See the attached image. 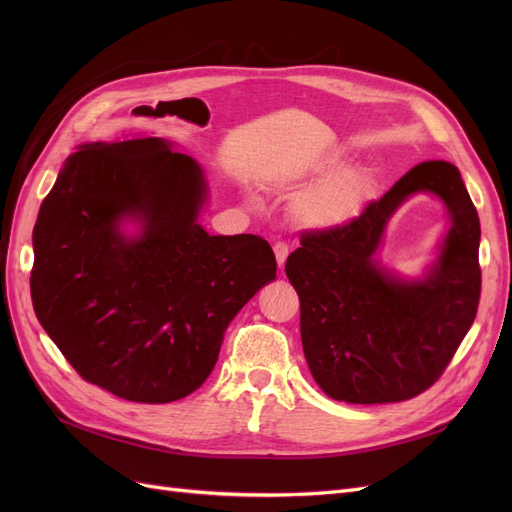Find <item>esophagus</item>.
Returning a JSON list of instances; mask_svg holds the SVG:
<instances>
[{
    "label": "esophagus",
    "mask_w": 512,
    "mask_h": 512,
    "mask_svg": "<svg viewBox=\"0 0 512 512\" xmlns=\"http://www.w3.org/2000/svg\"><path fill=\"white\" fill-rule=\"evenodd\" d=\"M273 252H275V258H277V265L284 267L286 265V258H288V252H290L288 245L284 241H277L273 245Z\"/></svg>",
    "instance_id": "obj_1"
}]
</instances>
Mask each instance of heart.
Returning <instances> with one entry per match:
<instances>
[{
    "label": "heart",
    "mask_w": 512,
    "mask_h": 512,
    "mask_svg": "<svg viewBox=\"0 0 512 512\" xmlns=\"http://www.w3.org/2000/svg\"><path fill=\"white\" fill-rule=\"evenodd\" d=\"M339 166V160H327L320 173H329ZM367 192V177L356 168L339 170L309 190L297 203V218L312 228H333L348 222L359 211Z\"/></svg>",
    "instance_id": "heart-1"
}]
</instances>
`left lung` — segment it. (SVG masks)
<instances>
[{
  "label": "left lung",
  "instance_id": "1",
  "mask_svg": "<svg viewBox=\"0 0 512 512\" xmlns=\"http://www.w3.org/2000/svg\"><path fill=\"white\" fill-rule=\"evenodd\" d=\"M416 191L440 195L452 228L425 281L401 283L373 260L385 222ZM480 222L459 170L423 162L354 220L301 232L286 260L299 294L314 380L346 404H395L427 391L451 363L480 299Z\"/></svg>",
  "mask_w": 512,
  "mask_h": 512
}]
</instances>
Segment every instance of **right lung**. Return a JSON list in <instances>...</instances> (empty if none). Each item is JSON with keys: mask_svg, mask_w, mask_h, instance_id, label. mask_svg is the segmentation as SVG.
Here are the masks:
<instances>
[{"mask_svg": "<svg viewBox=\"0 0 512 512\" xmlns=\"http://www.w3.org/2000/svg\"><path fill=\"white\" fill-rule=\"evenodd\" d=\"M203 168L164 138L72 153L34 226V312L83 380L138 404L194 393L277 262L258 235L200 226ZM123 219L142 224L126 238Z\"/></svg>", "mask_w": 512, "mask_h": 512, "instance_id": "obj_1", "label": "right lung"}]
</instances>
